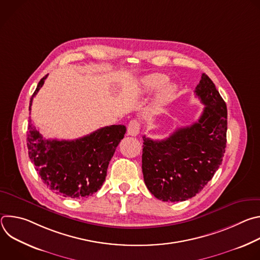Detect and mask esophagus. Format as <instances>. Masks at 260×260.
<instances>
[{
  "label": "esophagus",
  "mask_w": 260,
  "mask_h": 260,
  "mask_svg": "<svg viewBox=\"0 0 260 260\" xmlns=\"http://www.w3.org/2000/svg\"><path fill=\"white\" fill-rule=\"evenodd\" d=\"M140 132V123L138 120L134 119L131 120L127 125V135L129 136H137Z\"/></svg>",
  "instance_id": "esophagus-1"
}]
</instances>
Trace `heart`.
Returning <instances> with one entry per match:
<instances>
[{"instance_id": "1", "label": "heart", "mask_w": 260, "mask_h": 260, "mask_svg": "<svg viewBox=\"0 0 260 260\" xmlns=\"http://www.w3.org/2000/svg\"><path fill=\"white\" fill-rule=\"evenodd\" d=\"M169 77L162 73H153L143 77L140 81V90L142 92H150L161 86L162 88L156 95L155 103L157 106H162L169 103L177 91V86L173 83H168Z\"/></svg>"}]
</instances>
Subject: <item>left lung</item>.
I'll return each mask as SVG.
<instances>
[{
	"label": "left lung",
	"instance_id": "8db88e82",
	"mask_svg": "<svg viewBox=\"0 0 260 260\" xmlns=\"http://www.w3.org/2000/svg\"><path fill=\"white\" fill-rule=\"evenodd\" d=\"M194 92L206 106L197 122L177 128L165 140L143 137L144 181L162 202H183L197 196L213 178L225 153V102L206 74Z\"/></svg>",
	"mask_w": 260,
	"mask_h": 260
}]
</instances>
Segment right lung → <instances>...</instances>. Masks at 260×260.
I'll list each match as a JSON object with an SVG mask.
<instances>
[{
	"label": "right lung",
	"instance_id": "add662e5",
	"mask_svg": "<svg viewBox=\"0 0 260 260\" xmlns=\"http://www.w3.org/2000/svg\"><path fill=\"white\" fill-rule=\"evenodd\" d=\"M45 75L29 101L43 86ZM124 125L99 128L76 140H45L28 121V156L43 183L53 192L70 199H84L95 193L106 180L107 169L116 147L123 139Z\"/></svg>",
	"mask_w": 260,
	"mask_h": 260
}]
</instances>
